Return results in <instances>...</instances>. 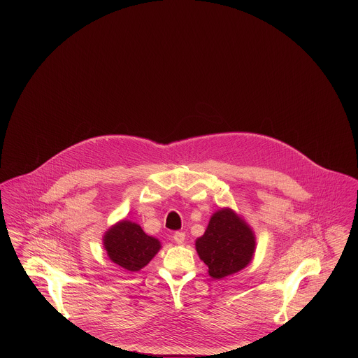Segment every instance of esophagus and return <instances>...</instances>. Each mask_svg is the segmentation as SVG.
Wrapping results in <instances>:
<instances>
[{
	"label": "esophagus",
	"instance_id": "34e87169",
	"mask_svg": "<svg viewBox=\"0 0 358 358\" xmlns=\"http://www.w3.org/2000/svg\"><path fill=\"white\" fill-rule=\"evenodd\" d=\"M173 238H174V241H176L177 244H182L184 240H185V234H184V232H174Z\"/></svg>",
	"mask_w": 358,
	"mask_h": 358
}]
</instances>
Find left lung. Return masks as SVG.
<instances>
[{
  "instance_id": "left-lung-1",
  "label": "left lung",
  "mask_w": 358,
  "mask_h": 358,
  "mask_svg": "<svg viewBox=\"0 0 358 358\" xmlns=\"http://www.w3.org/2000/svg\"><path fill=\"white\" fill-rule=\"evenodd\" d=\"M196 250L215 279H222L244 268L255 252V238L248 225L231 209L216 212Z\"/></svg>"
}]
</instances>
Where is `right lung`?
<instances>
[{
	"mask_svg": "<svg viewBox=\"0 0 358 358\" xmlns=\"http://www.w3.org/2000/svg\"><path fill=\"white\" fill-rule=\"evenodd\" d=\"M159 247V241L148 236L136 222H120L104 236V248L110 259L127 271H139L145 267Z\"/></svg>",
	"mask_w": 358,
	"mask_h": 358,
	"instance_id": "obj_1",
	"label": "right lung"
}]
</instances>
